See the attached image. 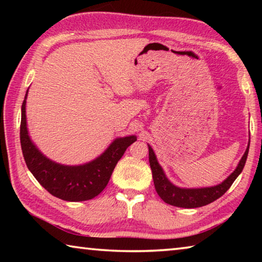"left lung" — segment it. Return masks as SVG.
<instances>
[{
  "mask_svg": "<svg viewBox=\"0 0 262 262\" xmlns=\"http://www.w3.org/2000/svg\"><path fill=\"white\" fill-rule=\"evenodd\" d=\"M149 147V163L150 167L152 171V178L155 188H156L157 194L161 196L162 200L168 203V205L180 207V208H198L202 207L209 203L214 202L217 199L221 198L227 190L231 187L233 181L237 179V177L242 173L244 166H245L248 148L250 143L247 145V149L244 156L239 162L238 166L236 167L231 174H230L223 183H221L212 187H205V188H180L177 187L170 180L166 178L164 173L162 166L157 162L156 155H155L152 148Z\"/></svg>",
  "mask_w": 262,
  "mask_h": 262,
  "instance_id": "obj_1",
  "label": "left lung"
}]
</instances>
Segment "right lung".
Instances as JSON below:
<instances>
[{"mask_svg": "<svg viewBox=\"0 0 262 262\" xmlns=\"http://www.w3.org/2000/svg\"><path fill=\"white\" fill-rule=\"evenodd\" d=\"M28 91L21 105L20 120V145L26 166L47 192L61 200H91L103 192L119 159L136 141V136L118 137L99 157L83 165L69 166L53 162L39 151L29 136L25 114Z\"/></svg>", "mask_w": 262, "mask_h": 262, "instance_id": "right-lung-1", "label": "right lung"}]
</instances>
